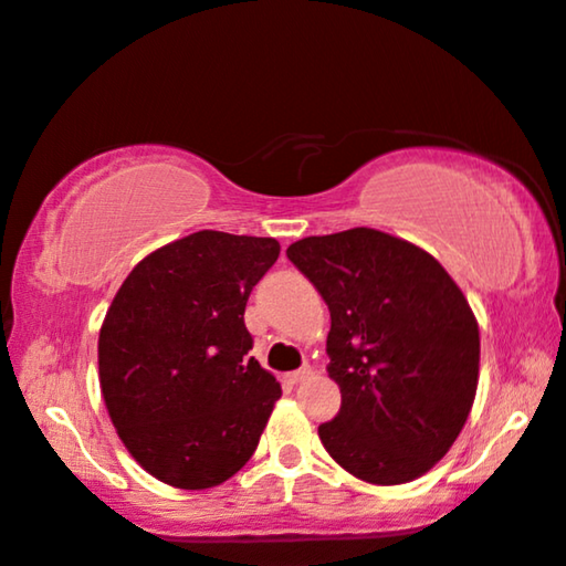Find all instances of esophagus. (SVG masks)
Here are the masks:
<instances>
[{
  "label": "esophagus",
  "instance_id": "34e87169",
  "mask_svg": "<svg viewBox=\"0 0 566 566\" xmlns=\"http://www.w3.org/2000/svg\"><path fill=\"white\" fill-rule=\"evenodd\" d=\"M310 377H313V371H310V366H302V369L286 374V381H290V385H300V381H305V379H310Z\"/></svg>",
  "mask_w": 566,
  "mask_h": 566
}]
</instances>
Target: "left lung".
Here are the masks:
<instances>
[{
	"label": "left lung",
	"mask_w": 566,
	"mask_h": 566,
	"mask_svg": "<svg viewBox=\"0 0 566 566\" xmlns=\"http://www.w3.org/2000/svg\"><path fill=\"white\" fill-rule=\"evenodd\" d=\"M286 256L331 310L340 410L317 428L325 451L381 488L431 472L480 381V325L464 292L431 253L374 228L302 238Z\"/></svg>",
	"instance_id": "1"
}]
</instances>
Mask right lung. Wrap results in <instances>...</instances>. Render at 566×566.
I'll return each instance as SVG.
<instances>
[{
    "mask_svg": "<svg viewBox=\"0 0 566 566\" xmlns=\"http://www.w3.org/2000/svg\"><path fill=\"white\" fill-rule=\"evenodd\" d=\"M280 259L274 238L197 230L150 251L99 328V387L138 464L177 490H210L256 451L282 387L245 359V300Z\"/></svg>",
    "mask_w": 566,
    "mask_h": 566,
    "instance_id": "right-lung-1",
    "label": "right lung"
}]
</instances>
